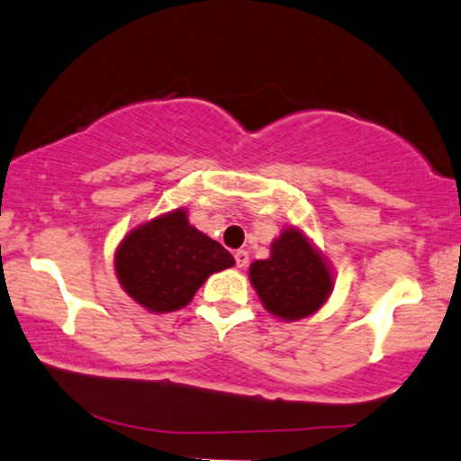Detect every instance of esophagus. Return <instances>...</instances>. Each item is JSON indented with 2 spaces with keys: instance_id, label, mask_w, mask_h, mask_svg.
Wrapping results in <instances>:
<instances>
[{
  "instance_id": "1",
  "label": "esophagus",
  "mask_w": 461,
  "mask_h": 461,
  "mask_svg": "<svg viewBox=\"0 0 461 461\" xmlns=\"http://www.w3.org/2000/svg\"><path fill=\"white\" fill-rule=\"evenodd\" d=\"M234 258H236V265H239L240 269L249 265V254H247L245 249H236V251H234Z\"/></svg>"
}]
</instances>
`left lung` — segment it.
<instances>
[{
    "mask_svg": "<svg viewBox=\"0 0 461 461\" xmlns=\"http://www.w3.org/2000/svg\"><path fill=\"white\" fill-rule=\"evenodd\" d=\"M249 280L271 316L300 320L316 313L333 289V276L322 254L295 227L271 243L267 260H256Z\"/></svg>",
    "mask_w": 461,
    "mask_h": 461,
    "instance_id": "left-lung-1",
    "label": "left lung"
}]
</instances>
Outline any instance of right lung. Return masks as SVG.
I'll use <instances>...</instances> for the list:
<instances>
[{"mask_svg": "<svg viewBox=\"0 0 461 461\" xmlns=\"http://www.w3.org/2000/svg\"><path fill=\"white\" fill-rule=\"evenodd\" d=\"M231 265L230 251L192 227L185 210H174L132 230L114 254L121 287L152 313L185 307L214 271Z\"/></svg>", "mask_w": 461, "mask_h": 461, "instance_id": "add662e5", "label": "right lung"}]
</instances>
